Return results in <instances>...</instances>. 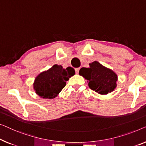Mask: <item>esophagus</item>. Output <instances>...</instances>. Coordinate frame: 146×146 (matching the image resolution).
Masks as SVG:
<instances>
[{
    "label": "esophagus",
    "instance_id": "obj_1",
    "mask_svg": "<svg viewBox=\"0 0 146 146\" xmlns=\"http://www.w3.org/2000/svg\"><path fill=\"white\" fill-rule=\"evenodd\" d=\"M79 68H76L75 69V73H76V74H78L79 73Z\"/></svg>",
    "mask_w": 146,
    "mask_h": 146
}]
</instances>
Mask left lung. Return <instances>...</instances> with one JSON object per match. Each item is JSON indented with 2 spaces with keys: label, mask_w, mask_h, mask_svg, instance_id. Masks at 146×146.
I'll return each instance as SVG.
<instances>
[{
  "label": "left lung",
  "mask_w": 146,
  "mask_h": 146,
  "mask_svg": "<svg viewBox=\"0 0 146 146\" xmlns=\"http://www.w3.org/2000/svg\"><path fill=\"white\" fill-rule=\"evenodd\" d=\"M89 65V68L82 67L79 75L87 80L90 89L100 94H106L113 91L116 87L118 80L116 74L98 61H94Z\"/></svg>",
  "instance_id": "1"
}]
</instances>
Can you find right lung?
Masks as SVG:
<instances>
[{"instance_id":"obj_1","label":"right lung","mask_w":146,"mask_h":146,"mask_svg":"<svg viewBox=\"0 0 146 146\" xmlns=\"http://www.w3.org/2000/svg\"><path fill=\"white\" fill-rule=\"evenodd\" d=\"M75 74L72 67L63 69L61 65H54L49 70L38 75L35 79L34 89L40 97L53 98L65 87L69 78Z\"/></svg>"}]
</instances>
